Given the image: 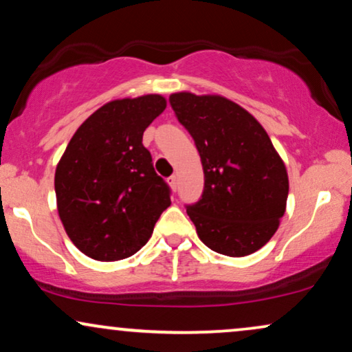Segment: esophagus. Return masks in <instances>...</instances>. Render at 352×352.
Wrapping results in <instances>:
<instances>
[{"label":"esophagus","mask_w":352,"mask_h":352,"mask_svg":"<svg viewBox=\"0 0 352 352\" xmlns=\"http://www.w3.org/2000/svg\"><path fill=\"white\" fill-rule=\"evenodd\" d=\"M168 184H170V187L175 190L177 188V184H179V179H177V175H172L170 179H168Z\"/></svg>","instance_id":"esophagus-1"}]
</instances>
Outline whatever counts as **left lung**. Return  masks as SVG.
Returning a JSON list of instances; mask_svg holds the SVG:
<instances>
[{"instance_id": "8db88e82", "label": "left lung", "mask_w": 352, "mask_h": 352, "mask_svg": "<svg viewBox=\"0 0 352 352\" xmlns=\"http://www.w3.org/2000/svg\"><path fill=\"white\" fill-rule=\"evenodd\" d=\"M177 120L201 157L205 188L187 213L211 251L243 257L259 251L285 213L289 175L261 122L219 95L172 93Z\"/></svg>"}]
</instances>
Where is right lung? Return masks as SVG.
<instances>
[{
	"label": "right lung",
	"mask_w": 352,
	"mask_h": 352,
	"mask_svg": "<svg viewBox=\"0 0 352 352\" xmlns=\"http://www.w3.org/2000/svg\"><path fill=\"white\" fill-rule=\"evenodd\" d=\"M167 107L160 95L113 100L83 121L55 168L60 221L85 256L111 262L149 241L170 206L142 134Z\"/></svg>",
	"instance_id": "1"
}]
</instances>
